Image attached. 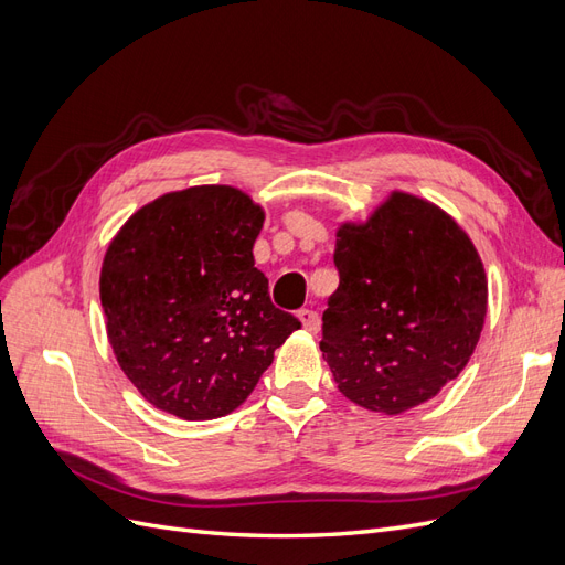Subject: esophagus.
I'll list each match as a JSON object with an SVG mask.
<instances>
[{
    "mask_svg": "<svg viewBox=\"0 0 565 565\" xmlns=\"http://www.w3.org/2000/svg\"><path fill=\"white\" fill-rule=\"evenodd\" d=\"M299 320H301L306 332L316 334V332L320 330V316H318L316 311H311V309H301V311H299Z\"/></svg>",
    "mask_w": 565,
    "mask_h": 565,
    "instance_id": "obj_1",
    "label": "esophagus"
}]
</instances>
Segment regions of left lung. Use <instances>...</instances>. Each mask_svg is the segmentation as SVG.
Wrapping results in <instances>:
<instances>
[{"instance_id":"left-lung-1","label":"left lung","mask_w":565,"mask_h":565,"mask_svg":"<svg viewBox=\"0 0 565 565\" xmlns=\"http://www.w3.org/2000/svg\"><path fill=\"white\" fill-rule=\"evenodd\" d=\"M334 266L320 351L349 401L401 415L465 370L483 330L488 280L452 216L393 193L367 224L337 231Z\"/></svg>"}]
</instances>
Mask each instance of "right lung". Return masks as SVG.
<instances>
[{
  "label": "right lung",
  "instance_id": "obj_1",
  "mask_svg": "<svg viewBox=\"0 0 565 565\" xmlns=\"http://www.w3.org/2000/svg\"><path fill=\"white\" fill-rule=\"evenodd\" d=\"M262 226L243 191L195 185L146 204L110 243L100 268L108 339L129 382L164 413L228 415L301 328L254 268Z\"/></svg>",
  "mask_w": 565,
  "mask_h": 565
}]
</instances>
